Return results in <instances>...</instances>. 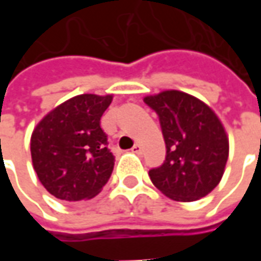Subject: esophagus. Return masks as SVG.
Here are the masks:
<instances>
[{"mask_svg":"<svg viewBox=\"0 0 261 261\" xmlns=\"http://www.w3.org/2000/svg\"><path fill=\"white\" fill-rule=\"evenodd\" d=\"M131 151H133V152H134V153H141L142 152L141 145H140V144H136L134 147L131 148Z\"/></svg>","mask_w":261,"mask_h":261,"instance_id":"obj_1","label":"esophagus"}]
</instances>
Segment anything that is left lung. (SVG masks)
<instances>
[{"instance_id": "8db88e82", "label": "left lung", "mask_w": 261, "mask_h": 261, "mask_svg": "<svg viewBox=\"0 0 261 261\" xmlns=\"http://www.w3.org/2000/svg\"><path fill=\"white\" fill-rule=\"evenodd\" d=\"M158 114L165 162L149 170L153 186L175 201H196L218 186L229 153V141L213 109L180 91L145 96Z\"/></svg>"}]
</instances>
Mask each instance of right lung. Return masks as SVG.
<instances>
[{
  "mask_svg": "<svg viewBox=\"0 0 261 261\" xmlns=\"http://www.w3.org/2000/svg\"><path fill=\"white\" fill-rule=\"evenodd\" d=\"M113 96L84 93L46 114L32 133L33 168L44 189L64 201L91 200L113 172L100 117Z\"/></svg>",
  "mask_w": 261,
  "mask_h": 261,
  "instance_id": "right-lung-1",
  "label": "right lung"
}]
</instances>
